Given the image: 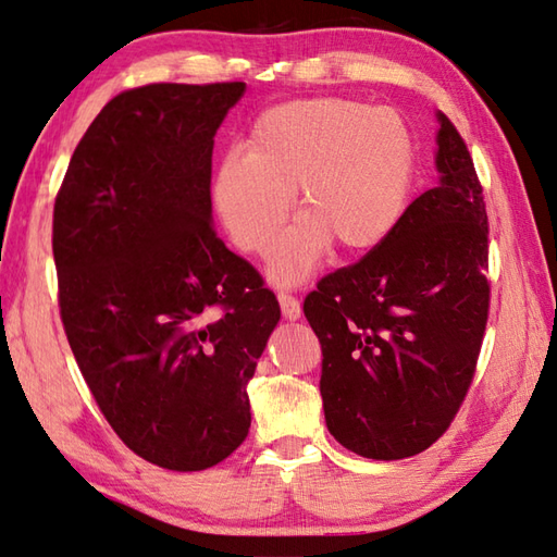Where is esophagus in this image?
Listing matches in <instances>:
<instances>
[{
  "instance_id": "1",
  "label": "esophagus",
  "mask_w": 557,
  "mask_h": 557,
  "mask_svg": "<svg viewBox=\"0 0 557 557\" xmlns=\"http://www.w3.org/2000/svg\"><path fill=\"white\" fill-rule=\"evenodd\" d=\"M278 302H281V312L286 320H298L300 318V300L293 298L290 293H278Z\"/></svg>"
}]
</instances>
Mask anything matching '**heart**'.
<instances>
[{"label": "heart", "mask_w": 557, "mask_h": 557, "mask_svg": "<svg viewBox=\"0 0 557 557\" xmlns=\"http://www.w3.org/2000/svg\"><path fill=\"white\" fill-rule=\"evenodd\" d=\"M414 176V145L393 109L344 97L296 99L259 113L245 154L227 152L213 206L233 243L267 255L296 194L298 225L271 255L278 283L306 278L330 243L369 251L403 218Z\"/></svg>", "instance_id": "b5f03b06"}]
</instances>
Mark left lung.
<instances>
[{"instance_id": "obj_1", "label": "left lung", "mask_w": 557, "mask_h": 557, "mask_svg": "<svg viewBox=\"0 0 557 557\" xmlns=\"http://www.w3.org/2000/svg\"><path fill=\"white\" fill-rule=\"evenodd\" d=\"M438 186L369 255L322 276L302 312L322 346L320 393L337 442L363 458L422 454L473 383L490 312V225L473 157L438 113Z\"/></svg>"}]
</instances>
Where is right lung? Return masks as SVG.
<instances>
[{
  "mask_svg": "<svg viewBox=\"0 0 557 557\" xmlns=\"http://www.w3.org/2000/svg\"><path fill=\"white\" fill-rule=\"evenodd\" d=\"M245 82L145 84L101 109L52 211L58 306L101 414L150 463L206 470L245 442L281 318L211 225L213 138Z\"/></svg>",
  "mask_w": 557,
  "mask_h": 557,
  "instance_id": "obj_1",
  "label": "right lung"
}]
</instances>
